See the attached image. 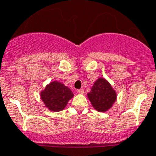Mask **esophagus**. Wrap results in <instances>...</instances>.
I'll use <instances>...</instances> for the list:
<instances>
[{
  "mask_svg": "<svg viewBox=\"0 0 156 156\" xmlns=\"http://www.w3.org/2000/svg\"><path fill=\"white\" fill-rule=\"evenodd\" d=\"M78 92L79 93V94H82V95H83V94H84V90H83V89H80V90H78Z\"/></svg>",
  "mask_w": 156,
  "mask_h": 156,
  "instance_id": "esophagus-1",
  "label": "esophagus"
}]
</instances>
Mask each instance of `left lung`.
I'll list each match as a JSON object with an SVG mask.
<instances>
[{"mask_svg":"<svg viewBox=\"0 0 156 156\" xmlns=\"http://www.w3.org/2000/svg\"><path fill=\"white\" fill-rule=\"evenodd\" d=\"M87 97L95 110L104 112L112 107L117 95L108 81L104 78H99L87 93Z\"/></svg>","mask_w":156,"mask_h":156,"instance_id":"8db88e82","label":"left lung"}]
</instances>
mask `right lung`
Instances as JSON below:
<instances>
[{"label":"right lung","instance_id":"add662e5","mask_svg":"<svg viewBox=\"0 0 156 156\" xmlns=\"http://www.w3.org/2000/svg\"><path fill=\"white\" fill-rule=\"evenodd\" d=\"M73 97L72 90L58 81H52L40 91V99L49 111L63 110L69 100Z\"/></svg>","mask_w":156,"mask_h":156}]
</instances>
